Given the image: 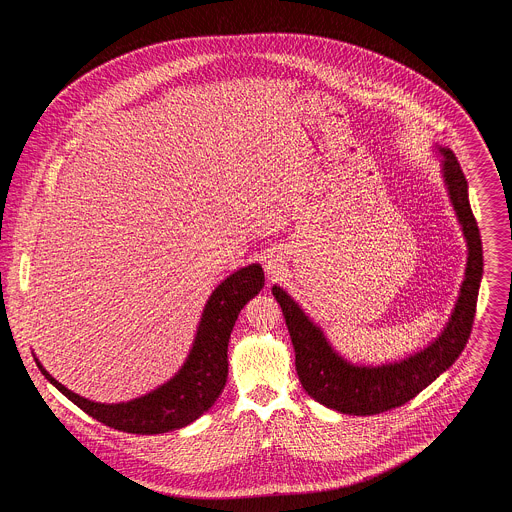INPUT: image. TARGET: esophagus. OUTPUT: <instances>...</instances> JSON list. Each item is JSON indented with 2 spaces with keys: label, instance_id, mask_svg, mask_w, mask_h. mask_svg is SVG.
Listing matches in <instances>:
<instances>
[{
  "label": "esophagus",
  "instance_id": "esophagus-1",
  "mask_svg": "<svg viewBox=\"0 0 512 512\" xmlns=\"http://www.w3.org/2000/svg\"><path fill=\"white\" fill-rule=\"evenodd\" d=\"M281 265H283V261H281L279 255H267L265 257V271H267L269 277H277L279 271H281Z\"/></svg>",
  "mask_w": 512,
  "mask_h": 512
}]
</instances>
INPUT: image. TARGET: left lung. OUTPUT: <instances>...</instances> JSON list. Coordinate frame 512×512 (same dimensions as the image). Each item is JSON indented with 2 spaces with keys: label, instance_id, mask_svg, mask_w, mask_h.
<instances>
[{
  "label": "left lung",
  "instance_id": "obj_1",
  "mask_svg": "<svg viewBox=\"0 0 512 512\" xmlns=\"http://www.w3.org/2000/svg\"><path fill=\"white\" fill-rule=\"evenodd\" d=\"M435 154L442 158L448 196L468 245V263L456 308L442 334L431 344L403 360L379 364V367L354 364L332 348L324 330L306 316L283 287H271L294 342L296 371L302 387L312 399L338 413L377 415L405 405L452 367L470 338L484 265L482 241L468 200V182L454 152L437 145Z\"/></svg>",
  "mask_w": 512,
  "mask_h": 512
}]
</instances>
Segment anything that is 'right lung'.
I'll use <instances>...</instances> for the list:
<instances>
[{
	"label": "right lung",
	"mask_w": 512,
	"mask_h": 512,
	"mask_svg": "<svg viewBox=\"0 0 512 512\" xmlns=\"http://www.w3.org/2000/svg\"><path fill=\"white\" fill-rule=\"evenodd\" d=\"M265 285L259 263H251L225 281L210 294L190 354L182 369L158 389L127 403H95L60 385L36 358L42 375L77 407L93 419L127 433L154 435L186 427L204 415L218 395L223 393L229 375V338L243 306L255 298Z\"/></svg>",
	"instance_id": "right-lung-1"
}]
</instances>
